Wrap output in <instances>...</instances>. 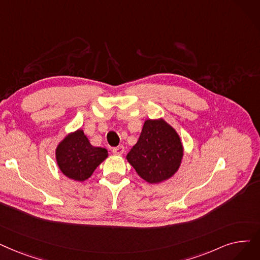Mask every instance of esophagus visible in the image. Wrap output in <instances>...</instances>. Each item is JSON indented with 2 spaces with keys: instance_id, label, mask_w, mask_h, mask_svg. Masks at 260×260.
Listing matches in <instances>:
<instances>
[{
  "instance_id": "obj_1",
  "label": "esophagus",
  "mask_w": 260,
  "mask_h": 260,
  "mask_svg": "<svg viewBox=\"0 0 260 260\" xmlns=\"http://www.w3.org/2000/svg\"><path fill=\"white\" fill-rule=\"evenodd\" d=\"M124 151H125V150H124L123 145H120V146H117V148L112 149V153H114L117 156H121L124 153Z\"/></svg>"
}]
</instances>
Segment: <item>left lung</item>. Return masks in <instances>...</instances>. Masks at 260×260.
Wrapping results in <instances>:
<instances>
[{
  "mask_svg": "<svg viewBox=\"0 0 260 260\" xmlns=\"http://www.w3.org/2000/svg\"><path fill=\"white\" fill-rule=\"evenodd\" d=\"M183 156L184 146L179 135L159 118L144 121L139 139L126 159L145 182L160 184L178 171Z\"/></svg>",
  "mask_w": 260,
  "mask_h": 260,
  "instance_id": "obj_1",
  "label": "left lung"
}]
</instances>
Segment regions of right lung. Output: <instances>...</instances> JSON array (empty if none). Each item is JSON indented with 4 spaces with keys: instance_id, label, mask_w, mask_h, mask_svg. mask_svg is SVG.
Listing matches in <instances>:
<instances>
[{
    "instance_id": "1",
    "label": "right lung",
    "mask_w": 260,
    "mask_h": 260,
    "mask_svg": "<svg viewBox=\"0 0 260 260\" xmlns=\"http://www.w3.org/2000/svg\"><path fill=\"white\" fill-rule=\"evenodd\" d=\"M55 157L63 175L76 182H85L108 157V152L104 148L93 146L84 131L78 128L68 134L57 144Z\"/></svg>"
}]
</instances>
